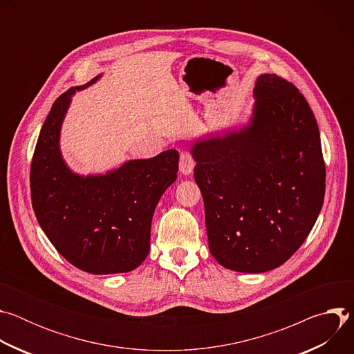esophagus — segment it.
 Segmentation results:
<instances>
[{
	"label": "esophagus",
	"mask_w": 354,
	"mask_h": 354,
	"mask_svg": "<svg viewBox=\"0 0 354 354\" xmlns=\"http://www.w3.org/2000/svg\"><path fill=\"white\" fill-rule=\"evenodd\" d=\"M194 168V161L189 153H182L179 160V171L183 175H190Z\"/></svg>",
	"instance_id": "esophagus-1"
}]
</instances>
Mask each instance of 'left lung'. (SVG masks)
Masks as SVG:
<instances>
[{
    "label": "left lung",
    "mask_w": 354,
    "mask_h": 354,
    "mask_svg": "<svg viewBox=\"0 0 354 354\" xmlns=\"http://www.w3.org/2000/svg\"><path fill=\"white\" fill-rule=\"evenodd\" d=\"M246 124L190 147L205 201L209 249L224 268H279L311 232L325 196L315 116L299 91L262 74Z\"/></svg>",
    "instance_id": "obj_1"
}]
</instances>
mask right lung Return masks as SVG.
<instances>
[{
    "mask_svg": "<svg viewBox=\"0 0 354 354\" xmlns=\"http://www.w3.org/2000/svg\"><path fill=\"white\" fill-rule=\"evenodd\" d=\"M100 77L68 89L50 109L30 167L32 206L46 236L71 265L92 274L127 273L148 255L153 214L176 180L179 153L167 149L105 174H75L62 154V126L73 95Z\"/></svg>",
    "mask_w": 354,
    "mask_h": 354,
    "instance_id": "1",
    "label": "right lung"
}]
</instances>
